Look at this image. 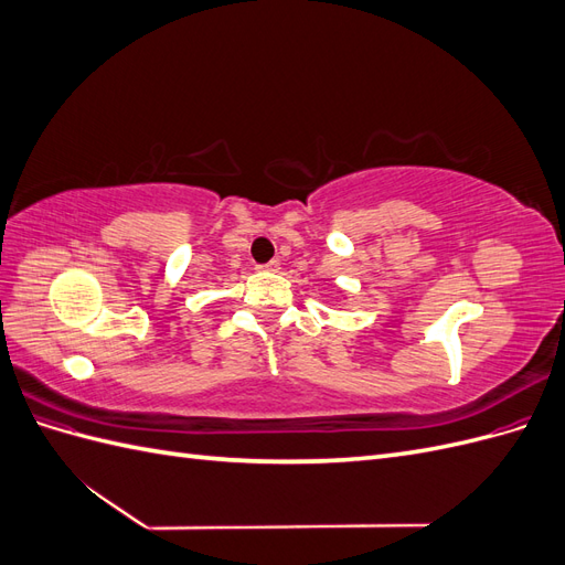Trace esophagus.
I'll return each instance as SVG.
<instances>
[{"label":"esophagus","mask_w":565,"mask_h":565,"mask_svg":"<svg viewBox=\"0 0 565 565\" xmlns=\"http://www.w3.org/2000/svg\"><path fill=\"white\" fill-rule=\"evenodd\" d=\"M259 268H262V270H270V273H276V270H280V262L273 259V262H268V264H262Z\"/></svg>","instance_id":"esophagus-1"}]
</instances>
